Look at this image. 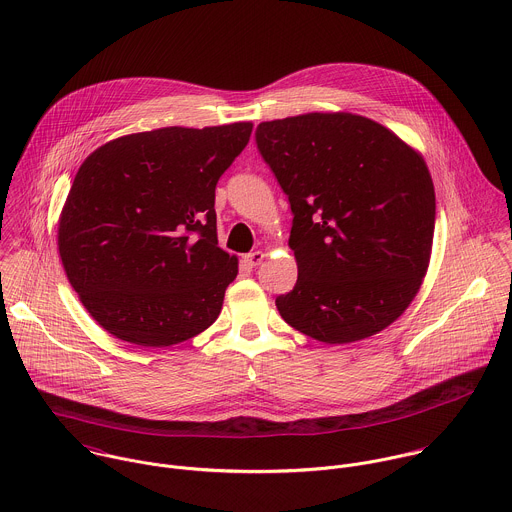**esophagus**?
Instances as JSON below:
<instances>
[{
    "mask_svg": "<svg viewBox=\"0 0 512 512\" xmlns=\"http://www.w3.org/2000/svg\"><path fill=\"white\" fill-rule=\"evenodd\" d=\"M263 259H265V253H263V251H253V253L245 255V263H247L249 267H257Z\"/></svg>",
    "mask_w": 512,
    "mask_h": 512,
    "instance_id": "obj_1",
    "label": "esophagus"
}]
</instances>
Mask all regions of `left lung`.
Instances as JSON below:
<instances>
[{"label":"left lung","instance_id":"obj_1","mask_svg":"<svg viewBox=\"0 0 512 512\" xmlns=\"http://www.w3.org/2000/svg\"><path fill=\"white\" fill-rule=\"evenodd\" d=\"M257 147L289 197L299 277L281 317L327 345L363 341L419 293L435 233V187L419 151L355 113L263 121Z\"/></svg>","mask_w":512,"mask_h":512}]
</instances>
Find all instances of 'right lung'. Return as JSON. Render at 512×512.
<instances>
[{
	"mask_svg": "<svg viewBox=\"0 0 512 512\" xmlns=\"http://www.w3.org/2000/svg\"><path fill=\"white\" fill-rule=\"evenodd\" d=\"M251 121L161 127L97 147L77 169L57 223L65 275L113 337L171 347L215 323L237 257L217 247L215 185Z\"/></svg>",
	"mask_w": 512,
	"mask_h": 512,
	"instance_id": "right-lung-1",
	"label": "right lung"
}]
</instances>
